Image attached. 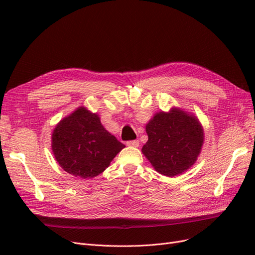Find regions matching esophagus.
<instances>
[{
  "label": "esophagus",
  "mask_w": 255,
  "mask_h": 255,
  "mask_svg": "<svg viewBox=\"0 0 255 255\" xmlns=\"http://www.w3.org/2000/svg\"><path fill=\"white\" fill-rule=\"evenodd\" d=\"M127 144L128 146H135V148H137V146L139 145V141H138V140H128V141H127Z\"/></svg>",
  "instance_id": "esophagus-1"
}]
</instances>
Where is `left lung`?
I'll use <instances>...</instances> for the list:
<instances>
[{
    "mask_svg": "<svg viewBox=\"0 0 255 255\" xmlns=\"http://www.w3.org/2000/svg\"><path fill=\"white\" fill-rule=\"evenodd\" d=\"M149 139L142 153L157 172L175 176L195 164L203 144V129L183 111L158 113L145 127Z\"/></svg>",
    "mask_w": 255,
    "mask_h": 255,
    "instance_id": "8db88e82",
    "label": "left lung"
}]
</instances>
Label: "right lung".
<instances>
[{
	"label": "right lung",
	"mask_w": 255,
	"mask_h": 255,
	"mask_svg": "<svg viewBox=\"0 0 255 255\" xmlns=\"http://www.w3.org/2000/svg\"><path fill=\"white\" fill-rule=\"evenodd\" d=\"M125 146L103 128L96 114L84 107L61 120L52 135V150L59 166L82 179L102 173Z\"/></svg>",
	"instance_id": "obj_1"
}]
</instances>
